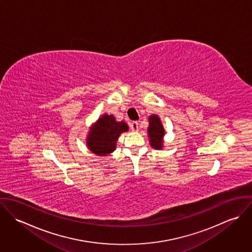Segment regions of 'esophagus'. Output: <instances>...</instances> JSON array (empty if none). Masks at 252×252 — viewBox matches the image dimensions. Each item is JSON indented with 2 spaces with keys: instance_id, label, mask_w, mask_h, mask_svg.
<instances>
[{
  "instance_id": "34e87169",
  "label": "esophagus",
  "mask_w": 252,
  "mask_h": 252,
  "mask_svg": "<svg viewBox=\"0 0 252 252\" xmlns=\"http://www.w3.org/2000/svg\"><path fill=\"white\" fill-rule=\"evenodd\" d=\"M130 127H131V130H132L133 132H138V131H139V123H138L137 121H133V122L131 123Z\"/></svg>"
}]
</instances>
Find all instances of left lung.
Returning <instances> with one entry per match:
<instances>
[{
	"instance_id": "8db88e82",
	"label": "left lung",
	"mask_w": 252,
	"mask_h": 252,
	"mask_svg": "<svg viewBox=\"0 0 252 252\" xmlns=\"http://www.w3.org/2000/svg\"><path fill=\"white\" fill-rule=\"evenodd\" d=\"M148 123L147 135L151 147L155 149H163L164 136L166 133L160 117L156 114H152L148 117Z\"/></svg>"
}]
</instances>
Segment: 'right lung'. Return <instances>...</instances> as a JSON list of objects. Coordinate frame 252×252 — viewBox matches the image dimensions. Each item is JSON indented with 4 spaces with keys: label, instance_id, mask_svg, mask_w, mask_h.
<instances>
[{
    "label": "right lung",
    "instance_id": "add662e5",
    "mask_svg": "<svg viewBox=\"0 0 252 252\" xmlns=\"http://www.w3.org/2000/svg\"><path fill=\"white\" fill-rule=\"evenodd\" d=\"M128 130L129 126L126 122L116 121L112 114L105 113L90 127L86 145L95 155L108 156L116 149L119 136Z\"/></svg>",
    "mask_w": 252,
    "mask_h": 252
}]
</instances>
